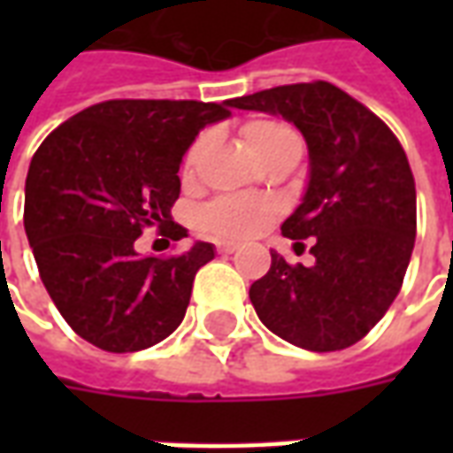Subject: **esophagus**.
<instances>
[{
	"label": "esophagus",
	"instance_id": "esophagus-1",
	"mask_svg": "<svg viewBox=\"0 0 453 453\" xmlns=\"http://www.w3.org/2000/svg\"><path fill=\"white\" fill-rule=\"evenodd\" d=\"M216 250L220 252V255H233L237 250V242H230V240H220L216 245Z\"/></svg>",
	"mask_w": 453,
	"mask_h": 453
}]
</instances>
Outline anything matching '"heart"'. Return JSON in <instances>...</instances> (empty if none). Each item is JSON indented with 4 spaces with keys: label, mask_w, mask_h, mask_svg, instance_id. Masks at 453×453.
<instances>
[{
    "label": "heart",
    "mask_w": 453,
    "mask_h": 453,
    "mask_svg": "<svg viewBox=\"0 0 453 453\" xmlns=\"http://www.w3.org/2000/svg\"><path fill=\"white\" fill-rule=\"evenodd\" d=\"M245 142L247 148L252 150V155L262 159L265 155L284 148L288 142H298V135L279 120H252L245 128ZM201 148H203V138L196 140L187 152V159H184L187 167L196 162ZM276 213H279V203L269 201V198L223 196L203 208L201 220L216 235L250 237L259 233Z\"/></svg>",
    "instance_id": "obj_1"
}]
</instances>
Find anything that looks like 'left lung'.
<instances>
[{
	"label": "left lung",
	"instance_id": "8db88e82",
	"mask_svg": "<svg viewBox=\"0 0 453 453\" xmlns=\"http://www.w3.org/2000/svg\"><path fill=\"white\" fill-rule=\"evenodd\" d=\"M233 109L281 116L303 133L308 184L286 218L288 240H313V266H272L250 286L259 320L301 349L359 342L395 301L418 227L415 179L383 120L330 82L274 87L230 99Z\"/></svg>",
	"mask_w": 453,
	"mask_h": 453
}]
</instances>
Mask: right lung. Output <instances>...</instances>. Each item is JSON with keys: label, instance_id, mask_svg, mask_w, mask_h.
Returning a JSON list of instances; mask_svg holds the SVG:
<instances>
[{"label": "right lung", "instance_id": "1", "mask_svg": "<svg viewBox=\"0 0 453 453\" xmlns=\"http://www.w3.org/2000/svg\"><path fill=\"white\" fill-rule=\"evenodd\" d=\"M230 102L113 99L65 120L35 150L26 177L24 227L45 291L82 340L140 351L177 330L211 242L184 255L142 257L145 227L181 240L172 220L179 165Z\"/></svg>", "mask_w": 453, "mask_h": 453}]
</instances>
